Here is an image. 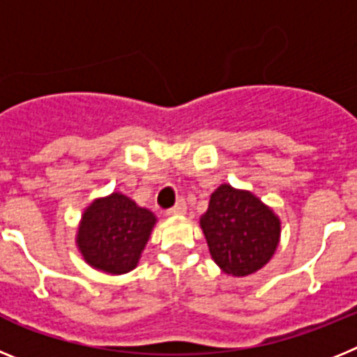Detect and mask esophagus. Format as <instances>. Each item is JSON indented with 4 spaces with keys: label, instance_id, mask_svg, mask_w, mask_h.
I'll list each match as a JSON object with an SVG mask.
<instances>
[{
    "label": "esophagus",
    "instance_id": "esophagus-1",
    "mask_svg": "<svg viewBox=\"0 0 357 357\" xmlns=\"http://www.w3.org/2000/svg\"><path fill=\"white\" fill-rule=\"evenodd\" d=\"M185 212H187V204H185V201H178V203H176L167 213H169V215L178 217V215H183Z\"/></svg>",
    "mask_w": 357,
    "mask_h": 357
}]
</instances>
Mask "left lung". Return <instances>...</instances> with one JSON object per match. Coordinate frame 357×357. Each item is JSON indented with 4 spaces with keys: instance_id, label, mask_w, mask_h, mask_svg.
Here are the masks:
<instances>
[{
    "instance_id": "1",
    "label": "left lung",
    "mask_w": 357,
    "mask_h": 357,
    "mask_svg": "<svg viewBox=\"0 0 357 357\" xmlns=\"http://www.w3.org/2000/svg\"><path fill=\"white\" fill-rule=\"evenodd\" d=\"M199 226L213 262L237 278L264 268L280 243V217L253 192L230 183L212 192Z\"/></svg>"
}]
</instances>
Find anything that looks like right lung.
<instances>
[{
    "instance_id": "add662e5",
    "label": "right lung",
    "mask_w": 357,
    "mask_h": 357,
    "mask_svg": "<svg viewBox=\"0 0 357 357\" xmlns=\"http://www.w3.org/2000/svg\"><path fill=\"white\" fill-rule=\"evenodd\" d=\"M158 217L122 192L97 197L80 215L75 243L86 264L107 275L138 266Z\"/></svg>"
}]
</instances>
